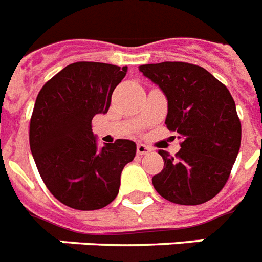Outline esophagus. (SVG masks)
Returning <instances> with one entry per match:
<instances>
[{
    "label": "esophagus",
    "mask_w": 262,
    "mask_h": 262,
    "mask_svg": "<svg viewBox=\"0 0 262 262\" xmlns=\"http://www.w3.org/2000/svg\"><path fill=\"white\" fill-rule=\"evenodd\" d=\"M136 152H138V155H146L148 152H151V148L143 143H138V146H136Z\"/></svg>",
    "instance_id": "esophagus-1"
}]
</instances>
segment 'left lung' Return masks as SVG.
I'll return each instance as SVG.
<instances>
[{
	"label": "left lung",
	"instance_id": "8db88e82",
	"mask_svg": "<svg viewBox=\"0 0 262 262\" xmlns=\"http://www.w3.org/2000/svg\"><path fill=\"white\" fill-rule=\"evenodd\" d=\"M139 71L161 88L166 127L182 139L177 158L158 151L165 167L152 185L174 204H204L221 191L238 155L241 123L232 95L206 69L187 62L146 64Z\"/></svg>",
	"mask_w": 262,
	"mask_h": 262
}]
</instances>
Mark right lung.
I'll return each mask as SVG.
<instances>
[{"instance_id":"add662e5","label":"right lung","mask_w":262,"mask_h":262,"mask_svg":"<svg viewBox=\"0 0 262 262\" xmlns=\"http://www.w3.org/2000/svg\"><path fill=\"white\" fill-rule=\"evenodd\" d=\"M127 67L69 64L41 88L30 119V151L41 178L61 204L96 210L115 200L120 175L136 154L135 142L97 147L92 119L107 114Z\"/></svg>"}]
</instances>
